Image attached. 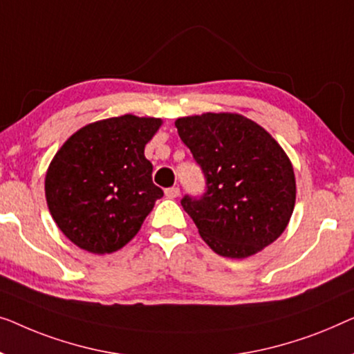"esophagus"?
I'll use <instances>...</instances> for the list:
<instances>
[{"label":"esophagus","mask_w":354,"mask_h":354,"mask_svg":"<svg viewBox=\"0 0 354 354\" xmlns=\"http://www.w3.org/2000/svg\"><path fill=\"white\" fill-rule=\"evenodd\" d=\"M165 196L168 197V198H176L178 196H179V187H168V189H165Z\"/></svg>","instance_id":"1"}]
</instances>
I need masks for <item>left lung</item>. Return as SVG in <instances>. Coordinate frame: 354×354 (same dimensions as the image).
Masks as SVG:
<instances>
[{
  "instance_id": "1",
  "label": "left lung",
  "mask_w": 354,
  "mask_h": 354,
  "mask_svg": "<svg viewBox=\"0 0 354 354\" xmlns=\"http://www.w3.org/2000/svg\"><path fill=\"white\" fill-rule=\"evenodd\" d=\"M205 176V192L181 205L218 255L247 258L286 231L295 207L287 153L258 123L239 113H202L175 122Z\"/></svg>"
}]
</instances>
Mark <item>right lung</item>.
<instances>
[{"instance_id": "add662e5", "label": "right lung", "mask_w": 354, "mask_h": 354, "mask_svg": "<svg viewBox=\"0 0 354 354\" xmlns=\"http://www.w3.org/2000/svg\"><path fill=\"white\" fill-rule=\"evenodd\" d=\"M160 118L122 115L89 123L64 142L49 163V212L68 241L104 255L141 229L163 191L152 183L144 147Z\"/></svg>"}]
</instances>
